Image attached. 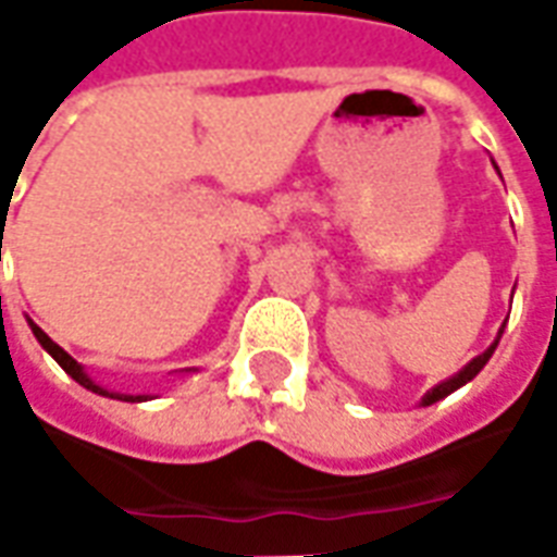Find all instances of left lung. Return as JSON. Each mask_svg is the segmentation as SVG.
Masks as SVG:
<instances>
[{
	"label": "left lung",
	"mask_w": 557,
	"mask_h": 557,
	"mask_svg": "<svg viewBox=\"0 0 557 557\" xmlns=\"http://www.w3.org/2000/svg\"><path fill=\"white\" fill-rule=\"evenodd\" d=\"M502 331H504V327H502ZM502 331H498V339H502ZM498 339H495V343H492L490 349L483 351V355H478V358H474V361H468L466 367H462V370H459V373L450 375V379H447V382H442V385H435V387H432L430 394H426V397L420 399V403H423V406H432V403H438V399H444V397H447V394H454L456 387L468 385V382H471V379H474V375H478L480 370H483V367H486V361H490V358H492V351H495V346H498Z\"/></svg>",
	"instance_id": "1"
}]
</instances>
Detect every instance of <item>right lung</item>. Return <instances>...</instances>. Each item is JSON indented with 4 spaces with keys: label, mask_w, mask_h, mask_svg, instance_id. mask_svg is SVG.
Here are the masks:
<instances>
[{
    "label": "right lung",
    "mask_w": 557,
    "mask_h": 557,
    "mask_svg": "<svg viewBox=\"0 0 557 557\" xmlns=\"http://www.w3.org/2000/svg\"><path fill=\"white\" fill-rule=\"evenodd\" d=\"M32 334L38 337V343H41L44 349H47V351H50V355H53L55 363H59V367H62V370H65V373L71 375V379H77V382H79V385H83V387H89V391H95V394H101V397L125 399V403H146V399H148V397H131V394H110V391H103L101 385H95V382H91L89 375L83 373V367H79V363L74 361V358H71V355H67V351L62 349V346H55L53 339H50V337H47V334H44L41 327L32 325Z\"/></svg>",
    "instance_id": "right-lung-1"
}]
</instances>
